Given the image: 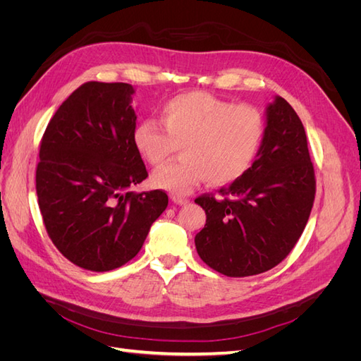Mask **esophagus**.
<instances>
[{
    "instance_id": "1",
    "label": "esophagus",
    "mask_w": 361,
    "mask_h": 361,
    "mask_svg": "<svg viewBox=\"0 0 361 361\" xmlns=\"http://www.w3.org/2000/svg\"><path fill=\"white\" fill-rule=\"evenodd\" d=\"M171 200H173L174 203H176V204H179V206H183V204H188V203H190L188 199L180 197V195H173Z\"/></svg>"
}]
</instances>
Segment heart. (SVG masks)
<instances>
[{"mask_svg":"<svg viewBox=\"0 0 361 361\" xmlns=\"http://www.w3.org/2000/svg\"><path fill=\"white\" fill-rule=\"evenodd\" d=\"M154 120L140 122L133 134L135 149L150 166L167 162L180 147V159L152 174L157 188L187 194L206 179L224 185L239 179L255 162L265 135L259 108L232 104L206 92L171 97Z\"/></svg>","mask_w":361,"mask_h":361,"instance_id":"heart-1","label":"heart"}]
</instances>
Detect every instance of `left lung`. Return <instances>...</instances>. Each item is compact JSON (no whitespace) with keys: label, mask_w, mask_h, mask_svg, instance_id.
Returning a JSON list of instances; mask_svg holds the SVG:
<instances>
[{"label":"left lung","mask_w":361,"mask_h":361,"mask_svg":"<svg viewBox=\"0 0 361 361\" xmlns=\"http://www.w3.org/2000/svg\"><path fill=\"white\" fill-rule=\"evenodd\" d=\"M221 199H195L206 224L195 235L206 265L228 277H247L279 265L300 239L314 200L307 137L293 108L274 96L265 108V135L251 167Z\"/></svg>","instance_id":"left-lung-1"}]
</instances>
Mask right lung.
Returning <instances> with one entry per match:
<instances>
[{"label": "right lung", "mask_w": 361, "mask_h": 361, "mask_svg": "<svg viewBox=\"0 0 361 361\" xmlns=\"http://www.w3.org/2000/svg\"><path fill=\"white\" fill-rule=\"evenodd\" d=\"M134 93L126 82H85L42 138L36 191L43 223L60 253L84 269L111 271L135 257L169 204L164 191H129L147 178L133 141Z\"/></svg>", "instance_id": "obj_1"}]
</instances>
